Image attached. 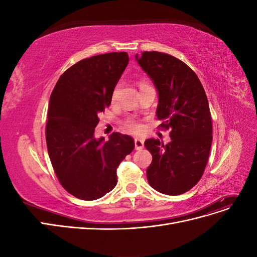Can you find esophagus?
<instances>
[{"instance_id": "obj_1", "label": "esophagus", "mask_w": 257, "mask_h": 257, "mask_svg": "<svg viewBox=\"0 0 257 257\" xmlns=\"http://www.w3.org/2000/svg\"><path fill=\"white\" fill-rule=\"evenodd\" d=\"M135 149L136 150H142L144 148V141L141 138H135Z\"/></svg>"}]
</instances>
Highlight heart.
I'll return each mask as SVG.
<instances>
[{
  "label": "heart",
  "mask_w": 257,
  "mask_h": 257,
  "mask_svg": "<svg viewBox=\"0 0 257 257\" xmlns=\"http://www.w3.org/2000/svg\"><path fill=\"white\" fill-rule=\"evenodd\" d=\"M139 87H141V89H143L145 87H148V84L145 83V82H141V83H139ZM116 92H118V88H114V90L112 92V95H111L112 100L115 99ZM122 125H123L124 128H125L127 132H130V133H132V134H141V133H143V131L145 130L144 124L139 120L135 119V118H126L125 120H123Z\"/></svg>",
  "instance_id": "b5f03b06"
}]
</instances>
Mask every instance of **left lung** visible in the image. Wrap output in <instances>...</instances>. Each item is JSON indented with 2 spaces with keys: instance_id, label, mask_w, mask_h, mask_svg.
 <instances>
[{
  "instance_id": "left-lung-1",
  "label": "left lung",
  "mask_w": 257,
  "mask_h": 257,
  "mask_svg": "<svg viewBox=\"0 0 257 257\" xmlns=\"http://www.w3.org/2000/svg\"><path fill=\"white\" fill-rule=\"evenodd\" d=\"M136 60L158 89L159 127L172 138L167 145L145 142L152 154L148 182L160 193L180 195L200 180L209 159L212 122L206 92L193 69L170 54L144 51Z\"/></svg>"
}]
</instances>
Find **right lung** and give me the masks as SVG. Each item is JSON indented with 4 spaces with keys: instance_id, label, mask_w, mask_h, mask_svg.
<instances>
[{
    "instance_id": "1",
    "label": "right lung",
    "mask_w": 257,
    "mask_h": 257,
    "mask_svg": "<svg viewBox=\"0 0 257 257\" xmlns=\"http://www.w3.org/2000/svg\"><path fill=\"white\" fill-rule=\"evenodd\" d=\"M128 63L126 52L83 59L61 75L49 100L46 143L61 185L75 197L95 200L118 182L116 168L134 150V139L112 133L96 139L98 114L111 104Z\"/></svg>"
}]
</instances>
